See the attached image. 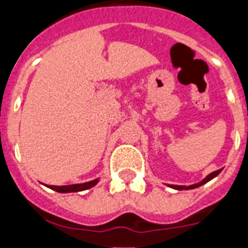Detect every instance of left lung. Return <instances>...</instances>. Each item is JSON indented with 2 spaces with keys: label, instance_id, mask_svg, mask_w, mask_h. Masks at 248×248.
<instances>
[{
  "label": "left lung",
  "instance_id": "8db88e82",
  "mask_svg": "<svg viewBox=\"0 0 248 248\" xmlns=\"http://www.w3.org/2000/svg\"><path fill=\"white\" fill-rule=\"evenodd\" d=\"M221 171H222V169H220V170H216V171H214V172H211V174L207 175V176H206L202 181H200V183H198V184H194V185H190V186L168 185V186H169V187H172V189H175V190H190V189H196V187H199V186L203 185V184H206V183H209V181L212 180L214 177L217 176V175L220 174Z\"/></svg>",
  "mask_w": 248,
  "mask_h": 248
}]
</instances>
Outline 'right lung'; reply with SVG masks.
Returning <instances> with one entry per match:
<instances>
[{"label": "right lung", "instance_id": "1", "mask_svg": "<svg viewBox=\"0 0 248 248\" xmlns=\"http://www.w3.org/2000/svg\"><path fill=\"white\" fill-rule=\"evenodd\" d=\"M99 181V179H95V180L88 181V183H83V184H73V185H64V186H54L49 185L48 187L57 192H78V191H84V190H88L93 186H95Z\"/></svg>", "mask_w": 248, "mask_h": 248}]
</instances>
